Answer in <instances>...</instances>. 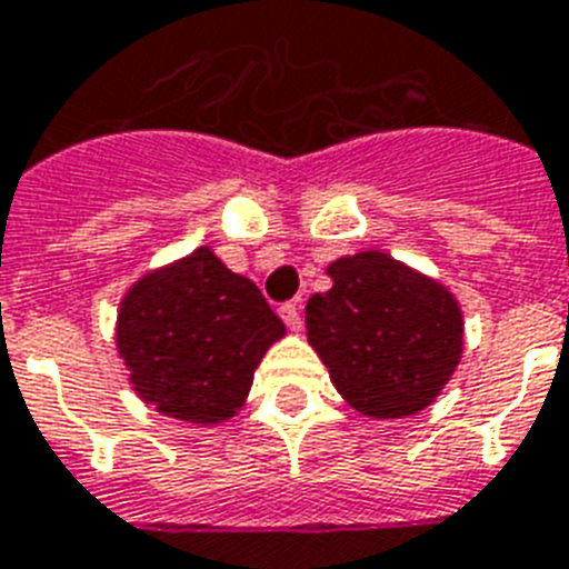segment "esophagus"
<instances>
[{
    "instance_id": "34e87169",
    "label": "esophagus",
    "mask_w": 569,
    "mask_h": 569,
    "mask_svg": "<svg viewBox=\"0 0 569 569\" xmlns=\"http://www.w3.org/2000/svg\"><path fill=\"white\" fill-rule=\"evenodd\" d=\"M281 319H284V326L290 328V331H299L302 328V311H299V305L296 302H284L279 308Z\"/></svg>"
}]
</instances>
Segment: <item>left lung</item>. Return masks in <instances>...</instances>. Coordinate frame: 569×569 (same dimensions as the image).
Wrapping results in <instances>:
<instances>
[{"label":"left lung","instance_id":"8db88e82","mask_svg":"<svg viewBox=\"0 0 569 569\" xmlns=\"http://www.w3.org/2000/svg\"><path fill=\"white\" fill-rule=\"evenodd\" d=\"M331 290L305 308L308 342L346 401L372 419L416 416L462 358V311L445 284L366 250L328 264Z\"/></svg>","mask_w":569,"mask_h":569}]
</instances>
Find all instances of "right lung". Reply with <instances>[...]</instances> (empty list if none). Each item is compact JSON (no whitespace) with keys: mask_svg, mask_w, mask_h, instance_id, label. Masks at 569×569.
Returning a JSON list of instances; mask_svg holds the SVG:
<instances>
[{"mask_svg":"<svg viewBox=\"0 0 569 569\" xmlns=\"http://www.w3.org/2000/svg\"><path fill=\"white\" fill-rule=\"evenodd\" d=\"M284 322L250 279L209 247L144 273L127 290L116 346L130 383L157 412L191 425L232 419Z\"/></svg>","mask_w":569,"mask_h":569,"instance_id":"right-lung-1","label":"right lung"}]
</instances>
